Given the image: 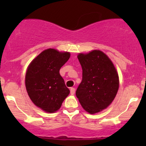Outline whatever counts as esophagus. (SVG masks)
I'll use <instances>...</instances> for the list:
<instances>
[{
    "label": "esophagus",
    "instance_id": "34e87169",
    "mask_svg": "<svg viewBox=\"0 0 146 146\" xmlns=\"http://www.w3.org/2000/svg\"><path fill=\"white\" fill-rule=\"evenodd\" d=\"M70 94H71V95H74L75 92H76V90H75V88H71L70 89Z\"/></svg>",
    "mask_w": 146,
    "mask_h": 146
}]
</instances>
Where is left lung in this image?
Instances as JSON below:
<instances>
[{"label":"left lung","instance_id":"1","mask_svg":"<svg viewBox=\"0 0 146 146\" xmlns=\"http://www.w3.org/2000/svg\"><path fill=\"white\" fill-rule=\"evenodd\" d=\"M82 69V82L76 90L82 108L95 114L107 108L119 90V76L112 61L104 53L93 50L78 55Z\"/></svg>","mask_w":146,"mask_h":146}]
</instances>
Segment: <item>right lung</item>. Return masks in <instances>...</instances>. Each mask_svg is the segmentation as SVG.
<instances>
[{
	"instance_id": "add662e5",
	"label": "right lung",
	"mask_w": 146,
	"mask_h": 146,
	"mask_svg": "<svg viewBox=\"0 0 146 146\" xmlns=\"http://www.w3.org/2000/svg\"><path fill=\"white\" fill-rule=\"evenodd\" d=\"M69 52L48 48L39 54L27 68L25 86L32 102L44 111L53 113L61 107L70 93L59 70L69 59Z\"/></svg>"
}]
</instances>
